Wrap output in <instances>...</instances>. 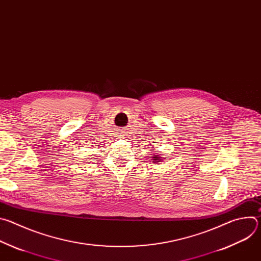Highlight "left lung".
<instances>
[{
	"mask_svg": "<svg viewBox=\"0 0 261 261\" xmlns=\"http://www.w3.org/2000/svg\"><path fill=\"white\" fill-rule=\"evenodd\" d=\"M153 158H154V160H155V161H158V160H159L160 161V158H159V157H158V156H157V155H155V156H154V157H153Z\"/></svg>",
	"mask_w": 261,
	"mask_h": 261,
	"instance_id": "1",
	"label": "left lung"
}]
</instances>
